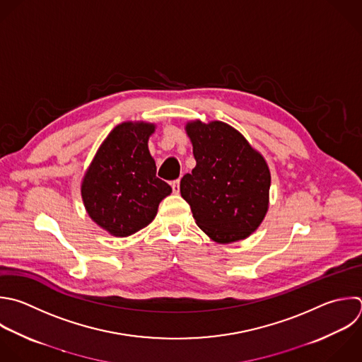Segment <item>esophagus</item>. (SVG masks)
<instances>
[{
	"instance_id": "obj_1",
	"label": "esophagus",
	"mask_w": 362,
	"mask_h": 362,
	"mask_svg": "<svg viewBox=\"0 0 362 362\" xmlns=\"http://www.w3.org/2000/svg\"><path fill=\"white\" fill-rule=\"evenodd\" d=\"M171 187H173V191L174 194H178L180 192V180H175L171 182Z\"/></svg>"
}]
</instances>
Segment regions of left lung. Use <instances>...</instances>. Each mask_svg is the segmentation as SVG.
Here are the masks:
<instances>
[{"label": "left lung", "mask_w": 362, "mask_h": 362, "mask_svg": "<svg viewBox=\"0 0 362 362\" xmlns=\"http://www.w3.org/2000/svg\"><path fill=\"white\" fill-rule=\"evenodd\" d=\"M197 161L180 184L197 225L215 242L246 239L269 208L270 171L263 156L232 126L195 120L185 126Z\"/></svg>", "instance_id": "1"}]
</instances>
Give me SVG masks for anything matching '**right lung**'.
Returning a JSON list of instances; mask_svg holds the SVG:
<instances>
[{"instance_id":"obj_1","label":"right lung","mask_w":362,"mask_h":362,"mask_svg":"<svg viewBox=\"0 0 362 362\" xmlns=\"http://www.w3.org/2000/svg\"><path fill=\"white\" fill-rule=\"evenodd\" d=\"M156 124L124 122L99 147L82 181L81 192L89 216L113 236H130L157 215L171 187L160 180L148 151Z\"/></svg>"}]
</instances>
